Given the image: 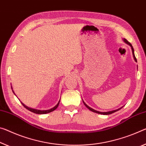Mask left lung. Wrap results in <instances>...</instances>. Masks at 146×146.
I'll list each match as a JSON object with an SVG mask.
<instances>
[{
    "label": "left lung",
    "instance_id": "left-lung-1",
    "mask_svg": "<svg viewBox=\"0 0 146 146\" xmlns=\"http://www.w3.org/2000/svg\"><path fill=\"white\" fill-rule=\"evenodd\" d=\"M123 41H124L125 43H127V45H129L130 46V47H131L132 52H133V58H134V60H135V61L136 62H137V60H136V58L135 55V50H134V48H133V46H132L131 44L130 43H129V41L126 40V39L123 38ZM137 69H138V66H137ZM82 101H83V103H84V105L86 106V107H87L88 108V109H89L90 110H91V111H92V112H95V113H98V114H103V115H108V114H112V113H114V112H116V111L120 110L122 107H123V106H122V107L118 108V109H116V110H112V111H108V112H99V111L93 109V108H92L91 107H90L89 106H88V105H86V103H84V101L82 100Z\"/></svg>",
    "mask_w": 146,
    "mask_h": 146
}]
</instances>
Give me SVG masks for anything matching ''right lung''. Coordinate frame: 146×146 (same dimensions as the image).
Returning <instances> with one entry per match:
<instances>
[{
    "instance_id": "add662e5",
    "label": "right lung",
    "mask_w": 146,
    "mask_h": 146,
    "mask_svg": "<svg viewBox=\"0 0 146 146\" xmlns=\"http://www.w3.org/2000/svg\"><path fill=\"white\" fill-rule=\"evenodd\" d=\"M11 89H12V87H11ZM12 91H13V94H15L14 92H13V90H12ZM60 101H58V103H57V105H56V106H54V107H53V108H50V109H48V110H42L34 109V108H30V107H29V106H27L25 105V104H24V103H23L22 102H21V103L22 105H23V106H24L26 108L27 110H30V111H31V112H34V113H35V114H47V113L51 112H52V111H54V110H56V108H57L58 106V105H59Z\"/></svg>"
}]
</instances>
